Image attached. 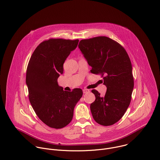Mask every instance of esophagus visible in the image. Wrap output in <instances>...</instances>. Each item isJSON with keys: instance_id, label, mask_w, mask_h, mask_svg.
Returning a JSON list of instances; mask_svg holds the SVG:
<instances>
[{"instance_id": "obj_1", "label": "esophagus", "mask_w": 160, "mask_h": 160, "mask_svg": "<svg viewBox=\"0 0 160 160\" xmlns=\"http://www.w3.org/2000/svg\"><path fill=\"white\" fill-rule=\"evenodd\" d=\"M90 92V90L88 89H83V93H88Z\"/></svg>"}]
</instances>
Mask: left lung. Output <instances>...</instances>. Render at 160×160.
<instances>
[{
	"mask_svg": "<svg viewBox=\"0 0 160 160\" xmlns=\"http://www.w3.org/2000/svg\"><path fill=\"white\" fill-rule=\"evenodd\" d=\"M78 47L92 68L101 75L107 90L105 97L96 90L95 100L90 105L95 121L103 126L118 122L128 108L134 87L132 66L125 49L117 42L105 36L80 41Z\"/></svg>",
	"mask_w": 160,
	"mask_h": 160,
	"instance_id": "8db88e82",
	"label": "left lung"
}]
</instances>
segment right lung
Instances as JSON below:
<instances>
[{"label":"right lung","instance_id":"1","mask_svg":"<svg viewBox=\"0 0 160 160\" xmlns=\"http://www.w3.org/2000/svg\"><path fill=\"white\" fill-rule=\"evenodd\" d=\"M78 41L45 40L37 47L28 63L26 84L29 101L37 117L50 128H62L70 123L74 108L83 95L80 88L64 91L57 82L66 58Z\"/></svg>","mask_w":160,"mask_h":160}]
</instances>
